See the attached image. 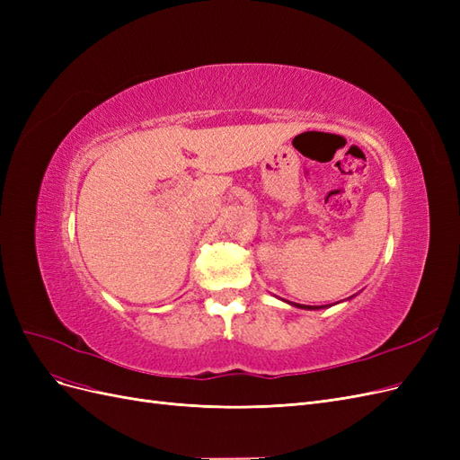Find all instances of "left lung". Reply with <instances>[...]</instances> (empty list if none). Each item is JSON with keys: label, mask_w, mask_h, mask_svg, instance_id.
<instances>
[{"label": "left lung", "mask_w": 460, "mask_h": 460, "mask_svg": "<svg viewBox=\"0 0 460 460\" xmlns=\"http://www.w3.org/2000/svg\"><path fill=\"white\" fill-rule=\"evenodd\" d=\"M289 305H294V307H297V309H307V311H316V309H323V307H316V305H299V303H291V301H288Z\"/></svg>", "instance_id": "left-lung-1"}]
</instances>
